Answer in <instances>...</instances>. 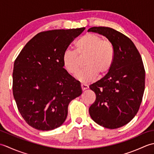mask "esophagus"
Listing matches in <instances>:
<instances>
[{
	"instance_id": "34e87169",
	"label": "esophagus",
	"mask_w": 154,
	"mask_h": 154,
	"mask_svg": "<svg viewBox=\"0 0 154 154\" xmlns=\"http://www.w3.org/2000/svg\"><path fill=\"white\" fill-rule=\"evenodd\" d=\"M81 89H82L83 91L85 90V89H88V88H89V86H88L87 85H85V84H81Z\"/></svg>"
}]
</instances>
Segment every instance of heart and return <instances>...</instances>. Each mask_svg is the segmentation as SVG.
Listing matches in <instances>:
<instances>
[{
  "label": "heart",
  "instance_id": "1",
  "mask_svg": "<svg viewBox=\"0 0 154 154\" xmlns=\"http://www.w3.org/2000/svg\"><path fill=\"white\" fill-rule=\"evenodd\" d=\"M86 56L85 68L77 75V79L88 83L95 79L97 75H106L112 67L115 50L112 42L94 33L87 34L75 43V51L67 50L62 57L65 69L71 75H75L79 69V57Z\"/></svg>",
  "mask_w": 154,
  "mask_h": 154
}]
</instances>
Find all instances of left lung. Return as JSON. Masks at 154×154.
<instances>
[{
	"instance_id": "left-lung-1",
	"label": "left lung",
	"mask_w": 154,
	"mask_h": 154,
	"mask_svg": "<svg viewBox=\"0 0 154 154\" xmlns=\"http://www.w3.org/2000/svg\"><path fill=\"white\" fill-rule=\"evenodd\" d=\"M88 32L106 36L115 50L110 70L89 86L96 94V100L89 109L90 116L104 128H119L132 120L142 103L145 89L142 57L129 38L112 28L92 27Z\"/></svg>"
}]
</instances>
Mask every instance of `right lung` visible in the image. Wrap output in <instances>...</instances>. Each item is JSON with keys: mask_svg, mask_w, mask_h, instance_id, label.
<instances>
[{"mask_svg": "<svg viewBox=\"0 0 154 154\" xmlns=\"http://www.w3.org/2000/svg\"><path fill=\"white\" fill-rule=\"evenodd\" d=\"M85 29L42 32L15 60L13 95L23 119L34 128L48 131L60 127L69 104L82 93L79 81L63 68L62 57Z\"/></svg>", "mask_w": 154, "mask_h": 154, "instance_id": "right-lung-1", "label": "right lung"}]
</instances>
